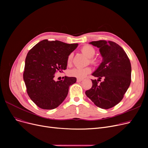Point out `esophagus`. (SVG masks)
<instances>
[{
  "mask_svg": "<svg viewBox=\"0 0 148 148\" xmlns=\"http://www.w3.org/2000/svg\"><path fill=\"white\" fill-rule=\"evenodd\" d=\"M83 80V79H79V78H78L77 79V82H82Z\"/></svg>",
  "mask_w": 148,
  "mask_h": 148,
  "instance_id": "esophagus-1",
  "label": "esophagus"
}]
</instances>
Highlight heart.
I'll return each instance as SVG.
<instances>
[{
  "label": "heart",
  "instance_id": "b5f03b06",
  "mask_svg": "<svg viewBox=\"0 0 148 148\" xmlns=\"http://www.w3.org/2000/svg\"><path fill=\"white\" fill-rule=\"evenodd\" d=\"M82 52L85 54L88 58H89L90 64L92 65H96L98 63L99 60L96 58H94L96 53V50L94 47L86 44L83 45L81 49ZM73 60V53L69 54V55L66 59V64L68 66H70L72 64ZM92 69L90 66H87L85 68H73L68 71V74L70 76L77 77V78L82 79L86 77L88 74L90 73Z\"/></svg>",
  "mask_w": 148,
  "mask_h": 148
}]
</instances>
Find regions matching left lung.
<instances>
[{"label": "left lung", "mask_w": 148, "mask_h": 148, "mask_svg": "<svg viewBox=\"0 0 148 148\" xmlns=\"http://www.w3.org/2000/svg\"><path fill=\"white\" fill-rule=\"evenodd\" d=\"M90 44L99 48L103 60L92 74L98 80H91L92 88L85 92L97 107L108 109L123 99L131 81V66L125 51L114 42L105 40ZM102 78L104 81L100 84Z\"/></svg>", "instance_id": "1"}]
</instances>
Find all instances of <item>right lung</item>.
Listing matches in <instances>:
<instances>
[{
    "instance_id": "1",
    "label": "right lung",
    "mask_w": 148,
    "mask_h": 148,
    "mask_svg": "<svg viewBox=\"0 0 148 148\" xmlns=\"http://www.w3.org/2000/svg\"><path fill=\"white\" fill-rule=\"evenodd\" d=\"M78 45L44 40L29 51L23 79L29 97L38 107L54 109L66 97L69 86L76 82L75 77L65 76L57 82L53 78L56 73L66 69L67 57Z\"/></svg>"
}]
</instances>
